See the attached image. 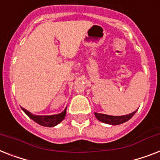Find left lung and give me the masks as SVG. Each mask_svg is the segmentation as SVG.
Returning a JSON list of instances; mask_svg holds the SVG:
<instances>
[{
    "mask_svg": "<svg viewBox=\"0 0 160 160\" xmlns=\"http://www.w3.org/2000/svg\"><path fill=\"white\" fill-rule=\"evenodd\" d=\"M136 112V111H135L132 113L124 115V116H110V115L98 113V112H94V115L97 118V119L102 122L106 123V124H110V125H119V124L124 123L128 120H130L132 117L134 116V114Z\"/></svg>",
    "mask_w": 160,
    "mask_h": 160,
    "instance_id": "obj_1",
    "label": "left lung"
}]
</instances>
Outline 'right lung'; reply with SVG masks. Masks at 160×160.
I'll list each match as a JSON object with an SVG mask.
<instances>
[{
  "label": "right lung",
  "mask_w": 160,
  "mask_h": 160,
  "mask_svg": "<svg viewBox=\"0 0 160 160\" xmlns=\"http://www.w3.org/2000/svg\"><path fill=\"white\" fill-rule=\"evenodd\" d=\"M22 110L28 115L29 118L33 120L35 122H37L38 124H39L43 127H55L58 124H59L63 119L65 118L66 113H67V108H65V110L59 114H55V115H49V116H38V115H33L30 112L27 111L24 109V108H21Z\"/></svg>",
  "instance_id": "right-lung-1"
}]
</instances>
